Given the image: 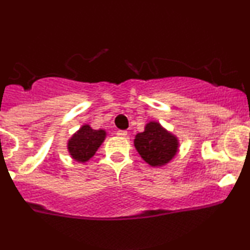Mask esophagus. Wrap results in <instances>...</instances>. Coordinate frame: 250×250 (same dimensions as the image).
I'll return each mask as SVG.
<instances>
[{
  "label": "esophagus",
  "mask_w": 250,
  "mask_h": 250,
  "mask_svg": "<svg viewBox=\"0 0 250 250\" xmlns=\"http://www.w3.org/2000/svg\"><path fill=\"white\" fill-rule=\"evenodd\" d=\"M116 134L119 135V136H121V137H125L128 135V133L125 130H117Z\"/></svg>",
  "instance_id": "obj_1"
}]
</instances>
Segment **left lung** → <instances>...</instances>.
<instances>
[{
    "instance_id": "obj_1",
    "label": "left lung",
    "mask_w": 250,
    "mask_h": 250,
    "mask_svg": "<svg viewBox=\"0 0 250 250\" xmlns=\"http://www.w3.org/2000/svg\"><path fill=\"white\" fill-rule=\"evenodd\" d=\"M134 145L142 159L151 167L167 165L179 150L177 137L155 121L147 123L145 131L135 136Z\"/></svg>"
}]
</instances>
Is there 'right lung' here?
Wrapping results in <instances>:
<instances>
[{
  "instance_id": "obj_1",
  "label": "right lung",
  "mask_w": 250,
  "mask_h": 250,
  "mask_svg": "<svg viewBox=\"0 0 250 250\" xmlns=\"http://www.w3.org/2000/svg\"><path fill=\"white\" fill-rule=\"evenodd\" d=\"M105 130L93 129L89 125H83L68 141V151L77 162H87L95 155L105 139Z\"/></svg>"
}]
</instances>
